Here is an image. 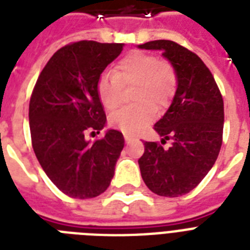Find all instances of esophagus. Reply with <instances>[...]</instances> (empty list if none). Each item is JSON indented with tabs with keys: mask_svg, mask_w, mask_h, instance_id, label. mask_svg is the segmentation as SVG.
Wrapping results in <instances>:
<instances>
[{
	"mask_svg": "<svg viewBox=\"0 0 250 250\" xmlns=\"http://www.w3.org/2000/svg\"><path fill=\"white\" fill-rule=\"evenodd\" d=\"M125 143H127V144H131V143L133 141V137L128 136V135H125Z\"/></svg>",
	"mask_w": 250,
	"mask_h": 250,
	"instance_id": "obj_1",
	"label": "esophagus"
}]
</instances>
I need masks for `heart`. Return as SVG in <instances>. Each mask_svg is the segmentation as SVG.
<instances>
[{"mask_svg": "<svg viewBox=\"0 0 250 250\" xmlns=\"http://www.w3.org/2000/svg\"><path fill=\"white\" fill-rule=\"evenodd\" d=\"M131 85H135L131 94L135 105L118 110L109 119L114 128L127 135L148 125L153 110L160 113L168 105L178 86V76L172 64L154 54L132 52L118 62L113 72H102L96 89L102 106L113 111L122 101V86Z\"/></svg>", "mask_w": 250, "mask_h": 250, "instance_id": "1", "label": "heart"}]
</instances>
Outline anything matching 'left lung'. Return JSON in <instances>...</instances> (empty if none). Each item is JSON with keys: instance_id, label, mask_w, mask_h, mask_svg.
Here are the masks:
<instances>
[{"instance_id": "1", "label": "left lung", "mask_w": 250, "mask_h": 250, "mask_svg": "<svg viewBox=\"0 0 250 250\" xmlns=\"http://www.w3.org/2000/svg\"><path fill=\"white\" fill-rule=\"evenodd\" d=\"M161 50L176 71L178 86L164 117L154 125L162 140H172L165 150L145 141L139 160L141 176L158 196L178 197L198 186L211 170L222 146L223 98L206 64L194 53L170 40L149 41L137 46Z\"/></svg>"}]
</instances>
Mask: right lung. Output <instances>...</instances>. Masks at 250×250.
<instances>
[{
    "label": "right lung",
    "mask_w": 250,
    "mask_h": 250,
    "mask_svg": "<svg viewBox=\"0 0 250 250\" xmlns=\"http://www.w3.org/2000/svg\"><path fill=\"white\" fill-rule=\"evenodd\" d=\"M125 44L78 41L57 50L33 88L29 129L33 152L53 184L74 198L104 193L125 146L117 129L101 140H86V131H101L106 115L97 80Z\"/></svg>",
    "instance_id": "1"
}]
</instances>
